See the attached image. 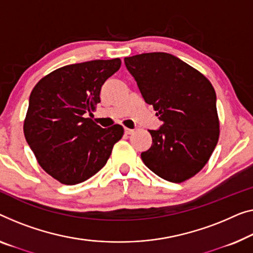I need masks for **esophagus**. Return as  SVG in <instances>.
I'll list each match as a JSON object with an SVG mask.
<instances>
[{"label": "esophagus", "mask_w": 253, "mask_h": 253, "mask_svg": "<svg viewBox=\"0 0 253 253\" xmlns=\"http://www.w3.org/2000/svg\"><path fill=\"white\" fill-rule=\"evenodd\" d=\"M134 133V129H130V128H125V134L127 135H130Z\"/></svg>", "instance_id": "1"}]
</instances>
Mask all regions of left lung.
I'll use <instances>...</instances> for the list:
<instances>
[{
  "label": "left lung",
  "mask_w": 253,
  "mask_h": 253,
  "mask_svg": "<svg viewBox=\"0 0 253 253\" xmlns=\"http://www.w3.org/2000/svg\"><path fill=\"white\" fill-rule=\"evenodd\" d=\"M143 99L163 125L149 130L151 148L141 153L150 170L182 183L208 163L219 137L216 92L203 75L177 56L152 52L125 58Z\"/></svg>",
  "instance_id": "1"
}]
</instances>
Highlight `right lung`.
Returning a JSON list of instances; mask_svg holds the SVG:
<instances>
[{"label":"right lung","mask_w":253,"mask_h":253,"mask_svg":"<svg viewBox=\"0 0 253 253\" xmlns=\"http://www.w3.org/2000/svg\"><path fill=\"white\" fill-rule=\"evenodd\" d=\"M120 59L92 60L59 68L35 85L24 133L37 161L66 185L85 182L104 167L124 128H102L85 115L100 102L101 87L119 70Z\"/></svg>","instance_id":"1"}]
</instances>
